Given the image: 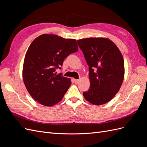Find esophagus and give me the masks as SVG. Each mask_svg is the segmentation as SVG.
<instances>
[{
	"instance_id": "1",
	"label": "esophagus",
	"mask_w": 147,
	"mask_h": 147,
	"mask_svg": "<svg viewBox=\"0 0 147 147\" xmlns=\"http://www.w3.org/2000/svg\"><path fill=\"white\" fill-rule=\"evenodd\" d=\"M73 82H74V83H77L79 82V80H77V79H73Z\"/></svg>"
}]
</instances>
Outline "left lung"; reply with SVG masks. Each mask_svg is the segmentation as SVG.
Returning a JSON list of instances; mask_svg holds the SVG:
<instances>
[{
	"label": "left lung",
	"instance_id": "obj_1",
	"mask_svg": "<svg viewBox=\"0 0 147 147\" xmlns=\"http://www.w3.org/2000/svg\"><path fill=\"white\" fill-rule=\"evenodd\" d=\"M89 66L90 87L83 94L89 102L102 105L113 98L124 75L123 56L117 45L105 38L77 40Z\"/></svg>",
	"mask_w": 147,
	"mask_h": 147
}]
</instances>
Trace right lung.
<instances>
[{
    "label": "right lung",
    "mask_w": 147,
    "mask_h": 147,
    "mask_svg": "<svg viewBox=\"0 0 147 147\" xmlns=\"http://www.w3.org/2000/svg\"><path fill=\"white\" fill-rule=\"evenodd\" d=\"M78 51L75 39L43 34L31 43L25 56L23 77L26 89L32 98L42 105L51 107L63 98L71 82L61 74L64 60Z\"/></svg>",
    "instance_id": "1"
}]
</instances>
